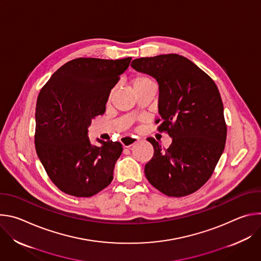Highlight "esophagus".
I'll use <instances>...</instances> for the list:
<instances>
[{"label":"esophagus","instance_id":"esophagus-1","mask_svg":"<svg viewBox=\"0 0 261 261\" xmlns=\"http://www.w3.org/2000/svg\"><path fill=\"white\" fill-rule=\"evenodd\" d=\"M138 141V138L136 136H124L122 139H121V142L124 146L126 147H129L131 145H133L135 142Z\"/></svg>","mask_w":261,"mask_h":261}]
</instances>
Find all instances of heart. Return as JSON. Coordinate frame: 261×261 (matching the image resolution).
I'll use <instances>...</instances> for the list:
<instances>
[{
  "label": "heart",
  "instance_id": "heart-1",
  "mask_svg": "<svg viewBox=\"0 0 261 261\" xmlns=\"http://www.w3.org/2000/svg\"><path fill=\"white\" fill-rule=\"evenodd\" d=\"M131 84H132L133 89L136 92V91H138V90H140L142 88H145L147 86L154 84V82L148 76L144 75V74H136V75L132 79Z\"/></svg>",
  "mask_w": 261,
  "mask_h": 261
}]
</instances>
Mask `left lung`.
I'll use <instances>...</instances> for the list:
<instances>
[{
	"instance_id": "1",
	"label": "left lung",
	"mask_w": 261,
	"mask_h": 261,
	"mask_svg": "<svg viewBox=\"0 0 261 261\" xmlns=\"http://www.w3.org/2000/svg\"><path fill=\"white\" fill-rule=\"evenodd\" d=\"M132 68L159 85V130L172 138L166 150L154 138V156L144 173L162 193L181 197L197 191L211 177L223 151L227 128L214 81L193 62L176 54L135 59Z\"/></svg>"
}]
</instances>
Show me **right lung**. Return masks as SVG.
I'll list each match as a JSON object with an SVG mask.
<instances>
[{"mask_svg": "<svg viewBox=\"0 0 261 261\" xmlns=\"http://www.w3.org/2000/svg\"><path fill=\"white\" fill-rule=\"evenodd\" d=\"M132 58H79L59 68L36 104L35 146L46 173L66 194L91 197L111 182L123 147L89 138L92 120L103 115L110 91Z\"/></svg>", "mask_w": 261, "mask_h": 261, "instance_id": "obj_1", "label": "right lung"}]
</instances>
